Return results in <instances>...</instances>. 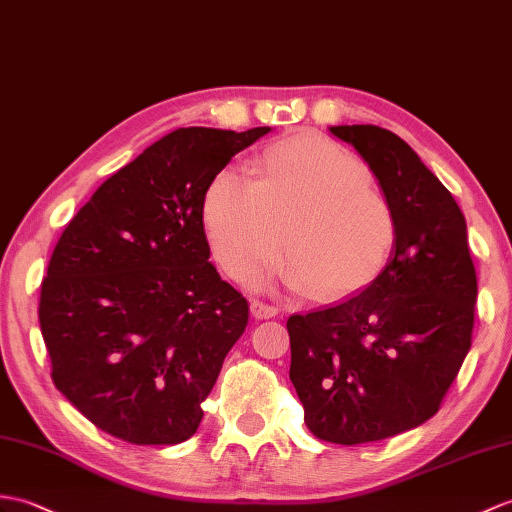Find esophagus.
I'll return each instance as SVG.
<instances>
[{"label": "esophagus", "mask_w": 512, "mask_h": 512, "mask_svg": "<svg viewBox=\"0 0 512 512\" xmlns=\"http://www.w3.org/2000/svg\"><path fill=\"white\" fill-rule=\"evenodd\" d=\"M251 314L257 320H268V318H275L279 314V310L275 305H268V303H261V301H251Z\"/></svg>", "instance_id": "1"}]
</instances>
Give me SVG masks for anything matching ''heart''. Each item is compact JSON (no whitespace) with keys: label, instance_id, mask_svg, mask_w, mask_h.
<instances>
[{"label":"heart","instance_id":"b5f03b06","mask_svg":"<svg viewBox=\"0 0 512 512\" xmlns=\"http://www.w3.org/2000/svg\"><path fill=\"white\" fill-rule=\"evenodd\" d=\"M205 227L220 264L246 279L283 251L292 290L342 296L373 281L397 237L390 200L371 170L340 144L296 135L270 146L259 178L224 168L207 194Z\"/></svg>","mask_w":512,"mask_h":512}]
</instances>
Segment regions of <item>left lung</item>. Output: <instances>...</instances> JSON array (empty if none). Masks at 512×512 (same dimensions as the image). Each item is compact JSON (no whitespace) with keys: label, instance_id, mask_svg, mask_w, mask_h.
Returning a JSON list of instances; mask_svg holds the SVG:
<instances>
[{"label":"left lung","instance_id":"left-lung-1","mask_svg":"<svg viewBox=\"0 0 512 512\" xmlns=\"http://www.w3.org/2000/svg\"><path fill=\"white\" fill-rule=\"evenodd\" d=\"M329 130L375 174L397 237L364 292L288 318L290 379L316 438L362 445L414 430L441 408L471 349L478 279L465 216L419 154L379 126Z\"/></svg>","mask_w":512,"mask_h":512}]
</instances>
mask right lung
<instances>
[{
	"label": "right lung",
	"instance_id": "1",
	"mask_svg": "<svg viewBox=\"0 0 512 512\" xmlns=\"http://www.w3.org/2000/svg\"><path fill=\"white\" fill-rule=\"evenodd\" d=\"M270 126L172 130L95 189L41 285L54 386L133 445L194 436L248 303L209 261L205 194Z\"/></svg>",
	"mask_w": 512,
	"mask_h": 512
}]
</instances>
